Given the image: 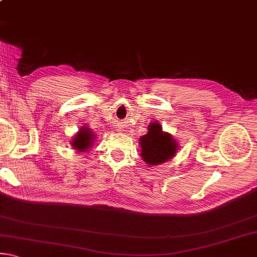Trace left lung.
<instances>
[{"instance_id": "1", "label": "left lung", "mask_w": 257, "mask_h": 257, "mask_svg": "<svg viewBox=\"0 0 257 257\" xmlns=\"http://www.w3.org/2000/svg\"><path fill=\"white\" fill-rule=\"evenodd\" d=\"M141 139L142 158L145 163L151 165L162 164L170 160L176 154V139L171 135L162 132L159 123H150V129Z\"/></svg>"}]
</instances>
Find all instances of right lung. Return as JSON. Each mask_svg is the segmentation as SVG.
Instances as JSON below:
<instances>
[{
    "label": "right lung",
    "mask_w": 257,
    "mask_h": 257,
    "mask_svg": "<svg viewBox=\"0 0 257 257\" xmlns=\"http://www.w3.org/2000/svg\"><path fill=\"white\" fill-rule=\"evenodd\" d=\"M93 134H90L87 129H81V132L77 135L76 138L72 141L73 149L80 152H85L90 147V143L93 139Z\"/></svg>",
    "instance_id": "right-lung-1"
}]
</instances>
